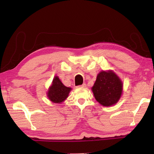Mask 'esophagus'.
Wrapping results in <instances>:
<instances>
[{
  "label": "esophagus",
  "mask_w": 154,
  "mask_h": 154,
  "mask_svg": "<svg viewBox=\"0 0 154 154\" xmlns=\"http://www.w3.org/2000/svg\"><path fill=\"white\" fill-rule=\"evenodd\" d=\"M77 87L78 88H85L86 87V84H85V83H83V84L79 85V86H77Z\"/></svg>",
  "instance_id": "esophagus-1"
}]
</instances>
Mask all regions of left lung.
I'll use <instances>...</instances> for the list:
<instances>
[{
    "instance_id": "1",
    "label": "left lung",
    "mask_w": 154,
    "mask_h": 154,
    "mask_svg": "<svg viewBox=\"0 0 154 154\" xmlns=\"http://www.w3.org/2000/svg\"><path fill=\"white\" fill-rule=\"evenodd\" d=\"M122 81L113 71H101L92 88L96 100L103 106H112L118 102L122 94Z\"/></svg>"
}]
</instances>
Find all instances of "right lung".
I'll return each instance as SVG.
<instances>
[{"label":"right lung","instance_id":"right-lung-1","mask_svg":"<svg viewBox=\"0 0 154 154\" xmlns=\"http://www.w3.org/2000/svg\"><path fill=\"white\" fill-rule=\"evenodd\" d=\"M71 88L66 87L61 82L59 77L56 76L54 78L52 84L49 88L48 97L54 103H61L66 100L69 94Z\"/></svg>","mask_w":154,"mask_h":154}]
</instances>
